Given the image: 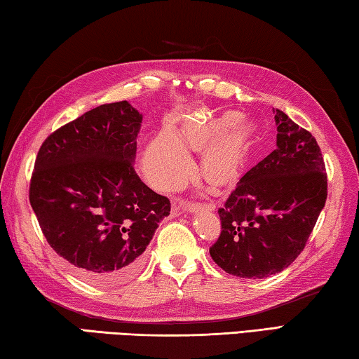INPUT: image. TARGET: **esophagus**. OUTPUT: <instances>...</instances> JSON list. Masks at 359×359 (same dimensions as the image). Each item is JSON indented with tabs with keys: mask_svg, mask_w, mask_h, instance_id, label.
<instances>
[{
	"mask_svg": "<svg viewBox=\"0 0 359 359\" xmlns=\"http://www.w3.org/2000/svg\"><path fill=\"white\" fill-rule=\"evenodd\" d=\"M215 209V204L208 203V204H198V203H193V201H179V204L174 208V214L179 215L180 210H187V212H198V210H214Z\"/></svg>",
	"mask_w": 359,
	"mask_h": 359,
	"instance_id": "34e87169",
	"label": "esophagus"
}]
</instances>
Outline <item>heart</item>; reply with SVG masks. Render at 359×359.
Returning a JSON list of instances; mask_svg holds the SVG:
<instances>
[{
    "instance_id": "heart-1",
    "label": "heart",
    "mask_w": 359,
    "mask_h": 359,
    "mask_svg": "<svg viewBox=\"0 0 359 359\" xmlns=\"http://www.w3.org/2000/svg\"><path fill=\"white\" fill-rule=\"evenodd\" d=\"M253 135L255 125L239 118L238 112L188 118L174 135L163 131L149 144L144 169L158 187H179L191 171L188 150L204 148L203 177L212 185H229L238 179Z\"/></svg>"
}]
</instances>
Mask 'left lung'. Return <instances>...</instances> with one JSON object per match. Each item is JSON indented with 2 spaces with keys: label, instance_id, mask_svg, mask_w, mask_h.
I'll return each mask as SVG.
<instances>
[{
  "label": "left lung",
  "instance_id": "obj_1",
  "mask_svg": "<svg viewBox=\"0 0 359 359\" xmlns=\"http://www.w3.org/2000/svg\"><path fill=\"white\" fill-rule=\"evenodd\" d=\"M277 149L253 166L218 209L222 233L210 257L231 276L264 278L297 258L327 196L315 137L276 109Z\"/></svg>",
  "mask_w": 359,
  "mask_h": 359
}]
</instances>
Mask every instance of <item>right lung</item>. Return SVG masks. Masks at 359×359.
Segmentation results:
<instances>
[{
    "label": "right lung",
    "instance_id": "obj_1",
    "mask_svg": "<svg viewBox=\"0 0 359 359\" xmlns=\"http://www.w3.org/2000/svg\"><path fill=\"white\" fill-rule=\"evenodd\" d=\"M141 123L128 101L102 104L53 131L36 156L29 204L48 245L85 280L135 276L171 212L135 171Z\"/></svg>",
    "mask_w": 359,
    "mask_h": 359
}]
</instances>
